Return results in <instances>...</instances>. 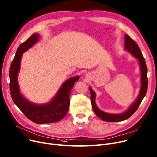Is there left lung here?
<instances>
[{
	"label": "left lung",
	"instance_id": "1",
	"mask_svg": "<svg viewBox=\"0 0 157 157\" xmlns=\"http://www.w3.org/2000/svg\"><path fill=\"white\" fill-rule=\"evenodd\" d=\"M125 38V42H124V47L125 49L127 50L128 52L136 57L138 60L140 65L141 72V87L140 89V92L138 98L136 99L134 103L129 109L122 113L121 114H112L105 113L101 110H100L95 103V97L96 95L95 92L93 91L91 88H90V93H91V105L93 109L95 112L97 116L100 119L103 121L107 122H119L122 121L124 120H126L127 119L129 118L138 109L140 103H141L143 98L145 97L146 94H147V89H148V78H147V66L146 64L145 60L143 56V54L140 50V48L138 47V45L134 40H133L128 35H126L124 36Z\"/></svg>",
	"mask_w": 157,
	"mask_h": 157
}]
</instances>
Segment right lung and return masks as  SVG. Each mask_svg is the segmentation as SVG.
Instances as JSON below:
<instances>
[{
  "label": "right lung",
  "mask_w": 157,
  "mask_h": 157,
  "mask_svg": "<svg viewBox=\"0 0 157 157\" xmlns=\"http://www.w3.org/2000/svg\"><path fill=\"white\" fill-rule=\"evenodd\" d=\"M38 37V34H33L17 48L9 70L10 93L14 103L30 121L36 124L56 122L63 119L66 115L69 108L70 93L75 82L79 78L75 76L66 81L56 96L45 105H35L27 101L19 91L17 75L23 53L36 42Z\"/></svg>",
  "instance_id": "right-lung-1"
}]
</instances>
